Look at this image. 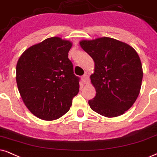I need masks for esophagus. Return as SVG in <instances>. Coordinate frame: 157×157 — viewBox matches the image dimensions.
Segmentation results:
<instances>
[{
    "label": "esophagus",
    "mask_w": 157,
    "mask_h": 157,
    "mask_svg": "<svg viewBox=\"0 0 157 157\" xmlns=\"http://www.w3.org/2000/svg\"><path fill=\"white\" fill-rule=\"evenodd\" d=\"M82 81L84 84H88V83H89V82H90V79H89L88 75L87 74H85L84 75H82Z\"/></svg>",
    "instance_id": "1"
}]
</instances>
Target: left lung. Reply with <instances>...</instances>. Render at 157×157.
Segmentation results:
<instances>
[{
    "label": "left lung",
    "mask_w": 157,
    "mask_h": 157,
    "mask_svg": "<svg viewBox=\"0 0 157 157\" xmlns=\"http://www.w3.org/2000/svg\"><path fill=\"white\" fill-rule=\"evenodd\" d=\"M80 45L95 62L90 80L96 95L88 101L91 109L106 117L123 114L140 93L143 69L138 53L130 45L107 37L82 40Z\"/></svg>",
    "instance_id": "left-lung-1"
}]
</instances>
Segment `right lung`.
<instances>
[{"label": "right lung", "mask_w": 157, "mask_h": 157, "mask_svg": "<svg viewBox=\"0 0 157 157\" xmlns=\"http://www.w3.org/2000/svg\"><path fill=\"white\" fill-rule=\"evenodd\" d=\"M72 46L67 40L49 37L28 48L18 60V90L27 108L39 119L60 118L79 92V77L68 58Z\"/></svg>", "instance_id": "right-lung-1"}]
</instances>
